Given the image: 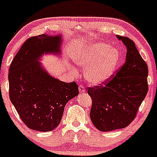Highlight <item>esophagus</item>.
<instances>
[{"mask_svg":"<svg viewBox=\"0 0 157 157\" xmlns=\"http://www.w3.org/2000/svg\"><path fill=\"white\" fill-rule=\"evenodd\" d=\"M78 89H79V91L83 93V92H85V86L82 85H80L78 87Z\"/></svg>","mask_w":157,"mask_h":157,"instance_id":"1","label":"esophagus"}]
</instances>
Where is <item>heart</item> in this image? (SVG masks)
<instances>
[{"mask_svg":"<svg viewBox=\"0 0 157 157\" xmlns=\"http://www.w3.org/2000/svg\"><path fill=\"white\" fill-rule=\"evenodd\" d=\"M119 50L104 43L88 44L75 57L76 64L85 69V75L91 85H100L108 80L120 60Z\"/></svg>","mask_w":157,"mask_h":157,"instance_id":"1","label":"heart"}]
</instances>
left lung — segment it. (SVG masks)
Wrapping results in <instances>:
<instances>
[{"instance_id": "left-lung-1", "label": "left lung", "mask_w": 157, "mask_h": 157, "mask_svg": "<svg viewBox=\"0 0 157 157\" xmlns=\"http://www.w3.org/2000/svg\"><path fill=\"white\" fill-rule=\"evenodd\" d=\"M126 46V61L100 85L87 87L92 99L90 117L102 132L125 128L137 115L148 90V69L132 40L117 36Z\"/></svg>"}]
</instances>
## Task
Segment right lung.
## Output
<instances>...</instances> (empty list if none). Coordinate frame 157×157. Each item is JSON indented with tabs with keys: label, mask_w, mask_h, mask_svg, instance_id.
<instances>
[{
	"label": "right lung",
	"mask_w": 157,
	"mask_h": 157,
	"mask_svg": "<svg viewBox=\"0 0 157 157\" xmlns=\"http://www.w3.org/2000/svg\"><path fill=\"white\" fill-rule=\"evenodd\" d=\"M60 36H31L23 43L10 66L9 95L20 118L30 129L53 130L61 121L66 104L78 94L75 82L54 78L36 60L45 52H60Z\"/></svg>",
	"instance_id": "obj_1"
}]
</instances>
